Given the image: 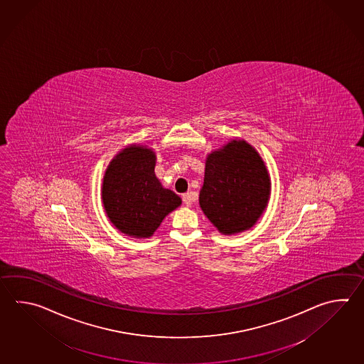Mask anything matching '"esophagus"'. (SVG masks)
<instances>
[{"instance_id":"1","label":"esophagus","mask_w":364,"mask_h":364,"mask_svg":"<svg viewBox=\"0 0 364 364\" xmlns=\"http://www.w3.org/2000/svg\"><path fill=\"white\" fill-rule=\"evenodd\" d=\"M192 200H193V197H192V194H183V202H184V205H186V206H191V205H192Z\"/></svg>"}]
</instances>
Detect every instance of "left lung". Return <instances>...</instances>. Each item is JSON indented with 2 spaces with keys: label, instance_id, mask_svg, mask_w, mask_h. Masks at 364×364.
<instances>
[{
  "label": "left lung",
  "instance_id": "8db88e82",
  "mask_svg": "<svg viewBox=\"0 0 364 364\" xmlns=\"http://www.w3.org/2000/svg\"><path fill=\"white\" fill-rule=\"evenodd\" d=\"M269 189L259 154L244 140H233L208 156L200 206L222 233H237L258 220Z\"/></svg>",
  "mask_w": 364,
  "mask_h": 364
}]
</instances>
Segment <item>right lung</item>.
Returning <instances> with one entry per match:
<instances>
[{
    "instance_id": "right-lung-1",
    "label": "right lung",
    "mask_w": 364,
    "mask_h": 364,
    "mask_svg": "<svg viewBox=\"0 0 364 364\" xmlns=\"http://www.w3.org/2000/svg\"><path fill=\"white\" fill-rule=\"evenodd\" d=\"M156 154L131 145L115 156L102 186L105 210L120 232L134 237L151 236L181 198L164 189L154 173Z\"/></svg>"
}]
</instances>
